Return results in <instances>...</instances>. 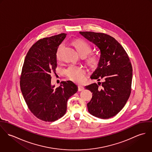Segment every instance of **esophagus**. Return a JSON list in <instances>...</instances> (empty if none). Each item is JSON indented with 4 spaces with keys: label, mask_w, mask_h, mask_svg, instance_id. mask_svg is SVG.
<instances>
[{
    "label": "esophagus",
    "mask_w": 152,
    "mask_h": 152,
    "mask_svg": "<svg viewBox=\"0 0 152 152\" xmlns=\"http://www.w3.org/2000/svg\"><path fill=\"white\" fill-rule=\"evenodd\" d=\"M84 89V87L81 86H78V91H83Z\"/></svg>",
    "instance_id": "1"
}]
</instances>
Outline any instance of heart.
<instances>
[{
    "label": "heart",
    "mask_w": 152,
    "mask_h": 152,
    "mask_svg": "<svg viewBox=\"0 0 152 152\" xmlns=\"http://www.w3.org/2000/svg\"><path fill=\"white\" fill-rule=\"evenodd\" d=\"M71 45L75 49L78 54L82 58L86 57V62L88 66L91 68H95L99 63V57L95 54L87 55L91 51V47L89 44L81 39L74 40L71 42ZM62 48L61 45H60L57 50L56 57L58 60L60 59V53ZM65 75L67 78L75 83H81L84 81L86 71L78 66L74 65L69 66L65 71Z\"/></svg>",
    "instance_id": "1"
}]
</instances>
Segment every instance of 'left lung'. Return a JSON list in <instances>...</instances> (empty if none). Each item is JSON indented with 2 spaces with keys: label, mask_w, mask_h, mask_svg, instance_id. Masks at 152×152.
Instances as JSON below:
<instances>
[{
  "label": "left lung",
  "mask_w": 152,
  "mask_h": 152,
  "mask_svg": "<svg viewBox=\"0 0 152 152\" xmlns=\"http://www.w3.org/2000/svg\"><path fill=\"white\" fill-rule=\"evenodd\" d=\"M80 34L100 51L98 66L91 78L98 81L102 80V82L85 87L92 92L91 100L87 104L88 112L95 117L108 119L118 114L129 98L132 80L129 58L123 47L109 35L91 31Z\"/></svg>",
  "instance_id": "1"
}]
</instances>
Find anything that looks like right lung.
<instances>
[{
  "instance_id": "obj_1",
  "label": "right lung",
  "mask_w": 152,
  "mask_h": 152,
  "mask_svg": "<svg viewBox=\"0 0 152 152\" xmlns=\"http://www.w3.org/2000/svg\"><path fill=\"white\" fill-rule=\"evenodd\" d=\"M66 34L43 38L33 44L24 59L20 89L25 102L33 114L45 122L55 121L65 115L67 101L78 91L72 81L51 85L50 73L57 67V50Z\"/></svg>"
}]
</instances>
